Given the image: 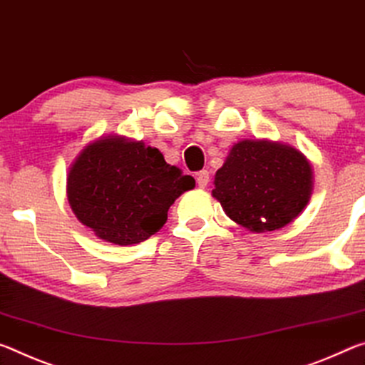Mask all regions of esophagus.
<instances>
[{
  "label": "esophagus",
  "mask_w": 365,
  "mask_h": 365,
  "mask_svg": "<svg viewBox=\"0 0 365 365\" xmlns=\"http://www.w3.org/2000/svg\"><path fill=\"white\" fill-rule=\"evenodd\" d=\"M208 181H210V173H208L207 170H202L197 173V184H199L200 189H204Z\"/></svg>",
  "instance_id": "obj_1"
}]
</instances>
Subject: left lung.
Returning <instances> with one entry per match:
<instances>
[{
  "label": "left lung",
  "mask_w": 365,
  "mask_h": 365,
  "mask_svg": "<svg viewBox=\"0 0 365 365\" xmlns=\"http://www.w3.org/2000/svg\"><path fill=\"white\" fill-rule=\"evenodd\" d=\"M212 195L232 222L252 232L282 230L299 217L314 190V170L289 143L244 139L230 148Z\"/></svg>",
  "instance_id": "1"
}]
</instances>
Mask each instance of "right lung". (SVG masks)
<instances>
[{
	"label": "right lung",
	"instance_id": "1",
	"mask_svg": "<svg viewBox=\"0 0 365 365\" xmlns=\"http://www.w3.org/2000/svg\"><path fill=\"white\" fill-rule=\"evenodd\" d=\"M194 187V178L166 163L158 148L111 134L88 142L66 178L77 220L116 246L158 232L175 200Z\"/></svg>",
	"mask_w": 365,
	"mask_h": 365
}]
</instances>
